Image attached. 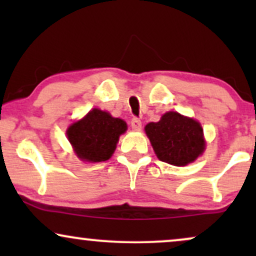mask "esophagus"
Instances as JSON below:
<instances>
[{"mask_svg":"<svg viewBox=\"0 0 256 256\" xmlns=\"http://www.w3.org/2000/svg\"><path fill=\"white\" fill-rule=\"evenodd\" d=\"M131 128H134V130H136V131L140 130V128H142V122H140V119L134 116V118L131 119Z\"/></svg>","mask_w":256,"mask_h":256,"instance_id":"34e87169","label":"esophagus"}]
</instances>
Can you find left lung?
I'll use <instances>...</instances> for the list:
<instances>
[{
    "label": "left lung",
    "mask_w": 256,
    "mask_h": 256,
    "mask_svg": "<svg viewBox=\"0 0 256 256\" xmlns=\"http://www.w3.org/2000/svg\"><path fill=\"white\" fill-rule=\"evenodd\" d=\"M144 130L158 160L164 162L185 166L204 150L201 125L177 112L164 114L160 122H149Z\"/></svg>",
    "instance_id": "left-lung-1"
}]
</instances>
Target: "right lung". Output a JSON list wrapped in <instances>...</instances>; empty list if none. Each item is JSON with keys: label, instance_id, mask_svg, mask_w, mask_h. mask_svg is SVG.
Wrapping results in <instances>:
<instances>
[{"label": "right lung", "instance_id": "add662e5", "mask_svg": "<svg viewBox=\"0 0 256 256\" xmlns=\"http://www.w3.org/2000/svg\"><path fill=\"white\" fill-rule=\"evenodd\" d=\"M124 120L113 118L107 112L92 110L67 130V137L79 158L106 161L116 150L119 136L126 131Z\"/></svg>", "mask_w": 256, "mask_h": 256}]
</instances>
